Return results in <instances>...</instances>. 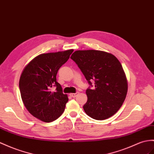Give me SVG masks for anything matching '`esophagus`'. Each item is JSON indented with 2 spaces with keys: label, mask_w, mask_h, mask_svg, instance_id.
I'll return each instance as SVG.
<instances>
[{
  "label": "esophagus",
  "mask_w": 154,
  "mask_h": 154,
  "mask_svg": "<svg viewBox=\"0 0 154 154\" xmlns=\"http://www.w3.org/2000/svg\"><path fill=\"white\" fill-rule=\"evenodd\" d=\"M79 95V92H76V93H73V94H71L70 96H72V97H75Z\"/></svg>",
  "instance_id": "34e87169"
}]
</instances>
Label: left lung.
Masks as SVG:
<instances>
[{
  "mask_svg": "<svg viewBox=\"0 0 154 154\" xmlns=\"http://www.w3.org/2000/svg\"><path fill=\"white\" fill-rule=\"evenodd\" d=\"M71 58L90 85L86 91L88 100L83 106L86 115L97 120L115 115L128 92L127 79L119 60L112 54L97 50L76 51Z\"/></svg>",
  "mask_w": 154,
  "mask_h": 154,
  "instance_id": "left-lung-1",
  "label": "left lung"
}]
</instances>
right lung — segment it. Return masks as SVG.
<instances>
[{
  "label": "right lung",
  "instance_id": "1",
  "mask_svg": "<svg viewBox=\"0 0 154 154\" xmlns=\"http://www.w3.org/2000/svg\"><path fill=\"white\" fill-rule=\"evenodd\" d=\"M73 51L39 54L21 73L19 86L23 103L31 115L43 122L54 121L64 111L68 97L57 81V74ZM53 87H56L54 92L50 90Z\"/></svg>",
  "mask_w": 154,
  "mask_h": 154
}]
</instances>
